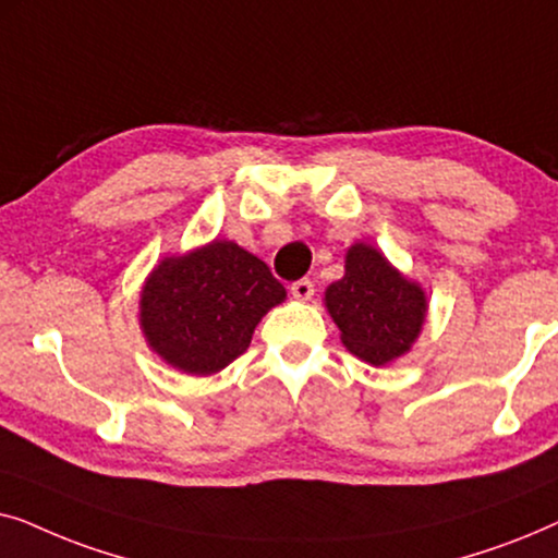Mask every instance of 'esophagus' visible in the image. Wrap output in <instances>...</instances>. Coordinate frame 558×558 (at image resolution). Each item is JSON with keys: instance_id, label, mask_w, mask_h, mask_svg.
<instances>
[{"instance_id": "34e87169", "label": "esophagus", "mask_w": 558, "mask_h": 558, "mask_svg": "<svg viewBox=\"0 0 558 558\" xmlns=\"http://www.w3.org/2000/svg\"><path fill=\"white\" fill-rule=\"evenodd\" d=\"M289 292H292L294 300L307 302V300H312V294H315V284H312L310 279H296L294 284L289 287Z\"/></svg>"}]
</instances>
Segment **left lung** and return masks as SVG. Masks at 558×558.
Returning <instances> with one entry per match:
<instances>
[{"instance_id": "left-lung-1", "label": "left lung", "mask_w": 558, "mask_h": 558, "mask_svg": "<svg viewBox=\"0 0 558 558\" xmlns=\"http://www.w3.org/2000/svg\"><path fill=\"white\" fill-rule=\"evenodd\" d=\"M325 307L350 353L386 365L407 353L426 319L424 289L403 277L368 243L348 248L345 277L325 292Z\"/></svg>"}]
</instances>
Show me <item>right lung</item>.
I'll use <instances>...</instances> for the list:
<instances>
[{
	"label": "right lung",
	"instance_id": "obj_1",
	"mask_svg": "<svg viewBox=\"0 0 558 558\" xmlns=\"http://www.w3.org/2000/svg\"><path fill=\"white\" fill-rule=\"evenodd\" d=\"M284 296L262 258L216 239L155 266L142 287L140 325L165 363L210 376L246 353L256 325Z\"/></svg>",
	"mask_w": 558,
	"mask_h": 558
}]
</instances>
